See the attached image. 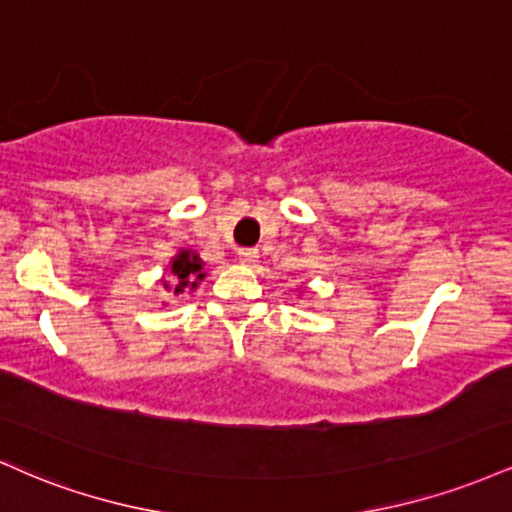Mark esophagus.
I'll return each instance as SVG.
<instances>
[{
  "mask_svg": "<svg viewBox=\"0 0 512 512\" xmlns=\"http://www.w3.org/2000/svg\"><path fill=\"white\" fill-rule=\"evenodd\" d=\"M257 257H260L257 248H238V260L243 264H255Z\"/></svg>",
  "mask_w": 512,
  "mask_h": 512,
  "instance_id": "obj_1",
  "label": "esophagus"
}]
</instances>
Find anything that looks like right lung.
Here are the masks:
<instances>
[{
	"label": "right lung",
	"mask_w": 512,
	"mask_h": 512,
	"mask_svg": "<svg viewBox=\"0 0 512 512\" xmlns=\"http://www.w3.org/2000/svg\"><path fill=\"white\" fill-rule=\"evenodd\" d=\"M173 274H175V279L180 281V284L175 286V293L185 291L187 286H192V289H195L197 281L204 276L202 274V262H199L197 255H190V252L182 250L173 262ZM166 289H168V284H166Z\"/></svg>",
	"instance_id": "add662e5"
}]
</instances>
